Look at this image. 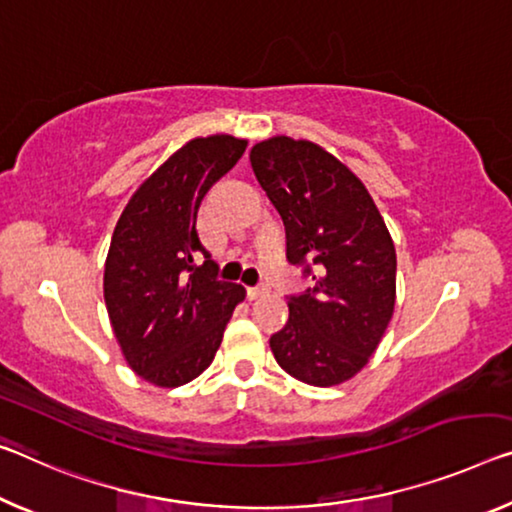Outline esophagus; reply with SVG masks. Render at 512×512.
I'll use <instances>...</instances> for the list:
<instances>
[{
  "label": "esophagus",
  "instance_id": "34e87169",
  "mask_svg": "<svg viewBox=\"0 0 512 512\" xmlns=\"http://www.w3.org/2000/svg\"><path fill=\"white\" fill-rule=\"evenodd\" d=\"M265 293V288H247V297L249 300H258Z\"/></svg>",
  "mask_w": 512,
  "mask_h": 512
}]
</instances>
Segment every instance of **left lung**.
<instances>
[{
	"label": "left lung",
	"instance_id": "1",
	"mask_svg": "<svg viewBox=\"0 0 512 512\" xmlns=\"http://www.w3.org/2000/svg\"><path fill=\"white\" fill-rule=\"evenodd\" d=\"M286 226V256L313 274L288 297L270 348L295 380L334 387L355 377L382 341L396 304V249L364 183L325 148L272 137L249 153Z\"/></svg>",
	"mask_w": 512,
	"mask_h": 512
}]
</instances>
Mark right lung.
Wrapping results in <instances>:
<instances>
[{
	"label": "right lung",
	"mask_w": 512,
	"mask_h": 512,
	"mask_svg": "<svg viewBox=\"0 0 512 512\" xmlns=\"http://www.w3.org/2000/svg\"><path fill=\"white\" fill-rule=\"evenodd\" d=\"M247 139L187 141L157 167L121 212L105 261V304L128 366L155 387L174 389L215 359L245 288L219 281L201 245L203 196L235 167ZM203 253V266L193 256Z\"/></svg>",
	"instance_id": "add662e5"
}]
</instances>
